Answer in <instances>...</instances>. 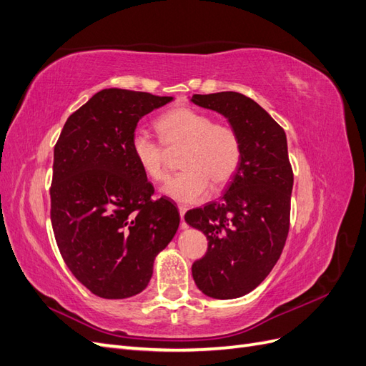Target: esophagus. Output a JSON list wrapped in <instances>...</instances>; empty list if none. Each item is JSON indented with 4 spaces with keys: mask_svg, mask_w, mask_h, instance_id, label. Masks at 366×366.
<instances>
[{
    "mask_svg": "<svg viewBox=\"0 0 366 366\" xmlns=\"http://www.w3.org/2000/svg\"><path fill=\"white\" fill-rule=\"evenodd\" d=\"M186 210H187L186 206H183V204L179 206V212H180V218H182V229H186V227H187V224L184 223V214H186Z\"/></svg>",
    "mask_w": 366,
    "mask_h": 366,
    "instance_id": "34e87169",
    "label": "esophagus"
}]
</instances>
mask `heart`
Returning <instances> with one entry per match:
<instances>
[{"label":"heart","instance_id":"obj_1","mask_svg":"<svg viewBox=\"0 0 366 366\" xmlns=\"http://www.w3.org/2000/svg\"><path fill=\"white\" fill-rule=\"evenodd\" d=\"M156 128L168 151L180 149V168L163 187V194L180 203L200 202L209 191L224 187L237 174L241 163L238 132L226 124H214V117L191 107H175L159 117ZM131 156L142 172L154 182L168 177V154L147 132L131 137Z\"/></svg>","mask_w":366,"mask_h":366}]
</instances>
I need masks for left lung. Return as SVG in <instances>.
I'll return each instance as SVG.
<instances>
[{"label": "left lung", "mask_w": 366, "mask_h": 366, "mask_svg": "<svg viewBox=\"0 0 366 366\" xmlns=\"http://www.w3.org/2000/svg\"><path fill=\"white\" fill-rule=\"evenodd\" d=\"M191 102L224 116L241 140V163L218 202L187 210L207 252L192 264L198 289L214 299L241 297L267 278L290 227L293 171L284 129L250 97L221 92Z\"/></svg>", "instance_id": "obj_1"}]
</instances>
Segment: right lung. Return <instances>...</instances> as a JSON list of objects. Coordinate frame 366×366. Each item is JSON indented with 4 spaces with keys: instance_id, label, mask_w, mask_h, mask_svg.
<instances>
[{
    "instance_id": "add662e5",
    "label": "right lung",
    "mask_w": 366,
    "mask_h": 366,
    "mask_svg": "<svg viewBox=\"0 0 366 366\" xmlns=\"http://www.w3.org/2000/svg\"><path fill=\"white\" fill-rule=\"evenodd\" d=\"M172 96L107 88L74 112L54 147L51 226L67 267L99 297L125 299L147 289L157 254L180 214L131 156L139 120Z\"/></svg>"
}]
</instances>
